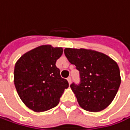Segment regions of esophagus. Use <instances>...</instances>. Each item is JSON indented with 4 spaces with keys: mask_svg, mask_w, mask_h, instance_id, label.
<instances>
[{
    "mask_svg": "<svg viewBox=\"0 0 130 130\" xmlns=\"http://www.w3.org/2000/svg\"><path fill=\"white\" fill-rule=\"evenodd\" d=\"M67 79H68V83H69V84H71V77H68Z\"/></svg>",
    "mask_w": 130,
    "mask_h": 130,
    "instance_id": "34e87169",
    "label": "esophagus"
}]
</instances>
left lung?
<instances>
[{
	"instance_id": "8db88e82",
	"label": "left lung",
	"mask_w": 130,
	"mask_h": 130,
	"mask_svg": "<svg viewBox=\"0 0 130 130\" xmlns=\"http://www.w3.org/2000/svg\"><path fill=\"white\" fill-rule=\"evenodd\" d=\"M65 56L79 71V84L72 83L80 107L100 112L114 100L121 85L119 67L107 55L87 49L65 48Z\"/></svg>"
}]
</instances>
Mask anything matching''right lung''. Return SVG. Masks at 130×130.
Instances as JSON below:
<instances>
[{
	"mask_svg": "<svg viewBox=\"0 0 130 130\" xmlns=\"http://www.w3.org/2000/svg\"><path fill=\"white\" fill-rule=\"evenodd\" d=\"M62 53V47L41 45L24 53L15 63L14 83L18 96L34 112L56 106L69 86L56 66Z\"/></svg>",
	"mask_w": 130,
	"mask_h": 130,
	"instance_id": "right-lung-1",
	"label": "right lung"
}]
</instances>
